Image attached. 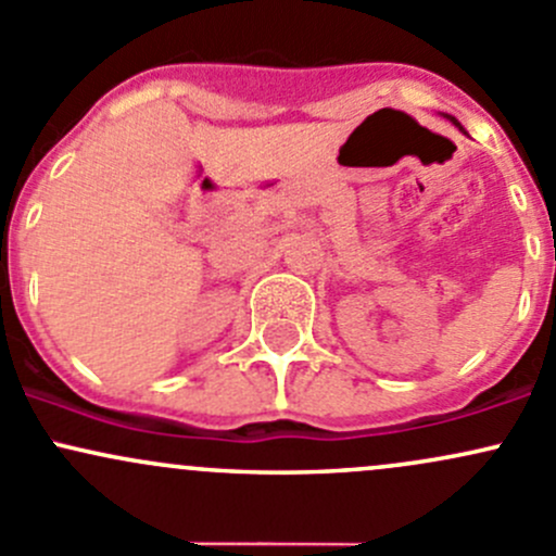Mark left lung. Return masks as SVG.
Masks as SVG:
<instances>
[{
  "mask_svg": "<svg viewBox=\"0 0 556 556\" xmlns=\"http://www.w3.org/2000/svg\"><path fill=\"white\" fill-rule=\"evenodd\" d=\"M445 118H451V122H453V124H456V127H458V129H462V132H464V127H462V124H458V122H456V116H447V113H445ZM464 135H467V132H464Z\"/></svg>",
  "mask_w": 556,
  "mask_h": 556,
  "instance_id": "8db88e82",
  "label": "left lung"
}]
</instances>
